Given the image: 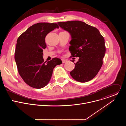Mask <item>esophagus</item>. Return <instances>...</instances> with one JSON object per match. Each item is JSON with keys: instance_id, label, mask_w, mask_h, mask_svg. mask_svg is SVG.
Listing matches in <instances>:
<instances>
[{"instance_id": "1", "label": "esophagus", "mask_w": 126, "mask_h": 126, "mask_svg": "<svg viewBox=\"0 0 126 126\" xmlns=\"http://www.w3.org/2000/svg\"><path fill=\"white\" fill-rule=\"evenodd\" d=\"M62 61L63 63H66V62H67V60H66V59H62Z\"/></svg>"}]
</instances>
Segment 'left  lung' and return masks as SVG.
<instances>
[{"mask_svg": "<svg viewBox=\"0 0 126 126\" xmlns=\"http://www.w3.org/2000/svg\"><path fill=\"white\" fill-rule=\"evenodd\" d=\"M59 26L71 36L69 49L71 56L79 57L70 75L77 81L84 83L93 79L103 65L106 47L105 40L95 27L81 21L59 22Z\"/></svg>", "mask_w": 126, "mask_h": 126, "instance_id": "left-lung-1", "label": "left lung"}]
</instances>
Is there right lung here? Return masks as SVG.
Instances as JSON below:
<instances>
[{
	"label": "right lung",
	"instance_id": "obj_1",
	"mask_svg": "<svg viewBox=\"0 0 126 126\" xmlns=\"http://www.w3.org/2000/svg\"><path fill=\"white\" fill-rule=\"evenodd\" d=\"M55 28H59L57 23H38L29 27L17 39L14 58L18 71L23 81L34 88L45 87L53 69L62 63L58 58L47 63L43 58L46 36Z\"/></svg>",
	"mask_w": 126,
	"mask_h": 126
}]
</instances>
